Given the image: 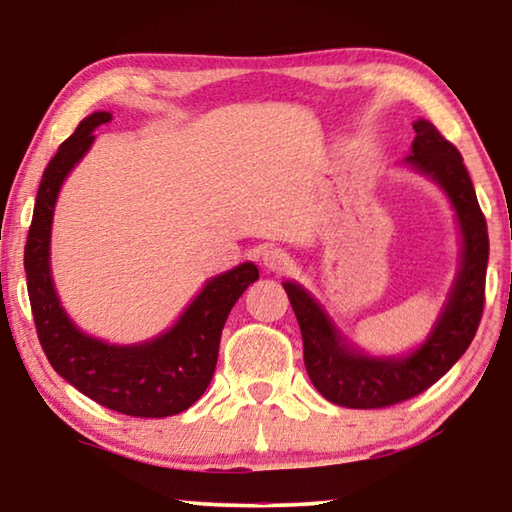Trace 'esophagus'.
<instances>
[{"instance_id":"esophagus-1","label":"esophagus","mask_w":512,"mask_h":512,"mask_svg":"<svg viewBox=\"0 0 512 512\" xmlns=\"http://www.w3.org/2000/svg\"><path fill=\"white\" fill-rule=\"evenodd\" d=\"M261 261H263V268H265V270H270V272H284V270L291 265V256L286 254L284 249L270 247V249L263 251Z\"/></svg>"}]
</instances>
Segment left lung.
<instances>
[{"mask_svg": "<svg viewBox=\"0 0 512 512\" xmlns=\"http://www.w3.org/2000/svg\"><path fill=\"white\" fill-rule=\"evenodd\" d=\"M415 142L405 163L436 181L450 198L464 237L459 275L445 310L424 345L408 356H366L349 347L321 305L303 286L284 282L303 335L307 375L326 401L342 408H387L422 394L461 359L478 331L485 307L489 237L485 214L475 198L464 158L457 146L429 121H415Z\"/></svg>", "mask_w": 512, "mask_h": 512, "instance_id": "obj_1", "label": "left lung"}]
</instances>
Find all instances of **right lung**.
<instances>
[{"instance_id":"obj_1","label":"right lung","mask_w":512,"mask_h":512,"mask_svg":"<svg viewBox=\"0 0 512 512\" xmlns=\"http://www.w3.org/2000/svg\"><path fill=\"white\" fill-rule=\"evenodd\" d=\"M109 111L83 118L41 177L25 244L27 293L46 359L60 377L104 408L130 417H170L191 408L212 382L221 331L237 298L258 279L254 263L212 277L177 324L142 345H109L83 333L62 310L51 279V223L62 181L86 156Z\"/></svg>"}]
</instances>
